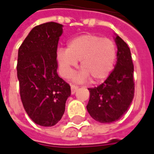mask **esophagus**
Returning a JSON list of instances; mask_svg holds the SVG:
<instances>
[{"label":"esophagus","mask_w":154,"mask_h":154,"mask_svg":"<svg viewBox=\"0 0 154 154\" xmlns=\"http://www.w3.org/2000/svg\"><path fill=\"white\" fill-rule=\"evenodd\" d=\"M78 87L76 85H72L71 86V89H72V94H74L76 93V91L77 90Z\"/></svg>","instance_id":"34e87169"}]
</instances>
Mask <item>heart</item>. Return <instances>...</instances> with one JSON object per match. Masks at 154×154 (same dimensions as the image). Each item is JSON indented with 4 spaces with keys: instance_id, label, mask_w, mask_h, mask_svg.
<instances>
[{
    "instance_id": "1",
    "label": "heart",
    "mask_w": 154,
    "mask_h": 154,
    "mask_svg": "<svg viewBox=\"0 0 154 154\" xmlns=\"http://www.w3.org/2000/svg\"><path fill=\"white\" fill-rule=\"evenodd\" d=\"M116 59V44L109 38L92 33L79 35L72 38L67 48H59L56 60L61 76L68 78L80 60L82 69L74 80L83 82L91 78L93 82L104 80L111 72Z\"/></svg>"
}]
</instances>
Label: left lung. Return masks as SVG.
<instances>
[{
	"instance_id": "1",
	"label": "left lung",
	"mask_w": 154,
	"mask_h": 154,
	"mask_svg": "<svg viewBox=\"0 0 154 154\" xmlns=\"http://www.w3.org/2000/svg\"><path fill=\"white\" fill-rule=\"evenodd\" d=\"M117 61L107 79L98 87L88 88L90 97L87 109L95 121L111 123L121 119L134 98V66L129 47L116 35Z\"/></svg>"
}]
</instances>
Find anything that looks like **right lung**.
<instances>
[{"mask_svg": "<svg viewBox=\"0 0 154 154\" xmlns=\"http://www.w3.org/2000/svg\"><path fill=\"white\" fill-rule=\"evenodd\" d=\"M63 25L50 22L34 27L18 49L20 96L31 120L53 126L63 116L71 87L58 76L56 51Z\"/></svg>", "mask_w": 154, "mask_h": 154, "instance_id": "1", "label": "right lung"}]
</instances>
